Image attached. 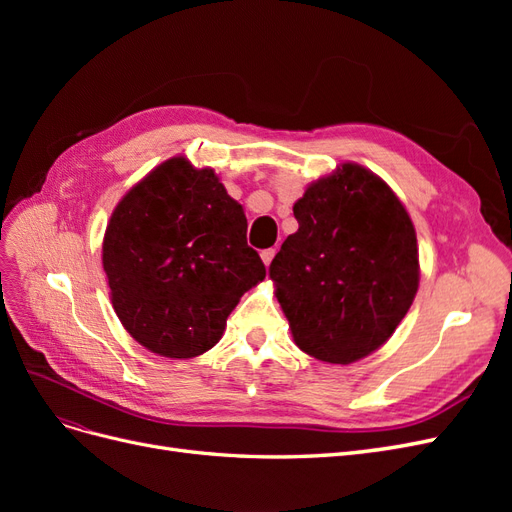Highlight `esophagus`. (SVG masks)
<instances>
[{
    "instance_id": "34e87169",
    "label": "esophagus",
    "mask_w": 512,
    "mask_h": 512,
    "mask_svg": "<svg viewBox=\"0 0 512 512\" xmlns=\"http://www.w3.org/2000/svg\"><path fill=\"white\" fill-rule=\"evenodd\" d=\"M273 256H275V250H262V254H260L262 262H265V265H267V267L271 265V260H273Z\"/></svg>"
}]
</instances>
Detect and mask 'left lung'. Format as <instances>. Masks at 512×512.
Wrapping results in <instances>:
<instances>
[{
	"mask_svg": "<svg viewBox=\"0 0 512 512\" xmlns=\"http://www.w3.org/2000/svg\"><path fill=\"white\" fill-rule=\"evenodd\" d=\"M292 211L299 230L269 275L294 344L327 363L359 361L393 335L418 290L410 215L359 164L309 185Z\"/></svg>",
	"mask_w": 512,
	"mask_h": 512,
	"instance_id": "1",
	"label": "left lung"
}]
</instances>
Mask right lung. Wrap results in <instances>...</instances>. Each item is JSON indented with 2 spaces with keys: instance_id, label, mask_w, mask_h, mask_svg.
Wrapping results in <instances>:
<instances>
[{
  "instance_id": "right-lung-1",
  "label": "right lung",
  "mask_w": 512,
  "mask_h": 512,
  "mask_svg": "<svg viewBox=\"0 0 512 512\" xmlns=\"http://www.w3.org/2000/svg\"><path fill=\"white\" fill-rule=\"evenodd\" d=\"M241 205L211 168L170 158L119 200L102 265L115 314L147 350L192 359L267 269L245 239Z\"/></svg>"
}]
</instances>
